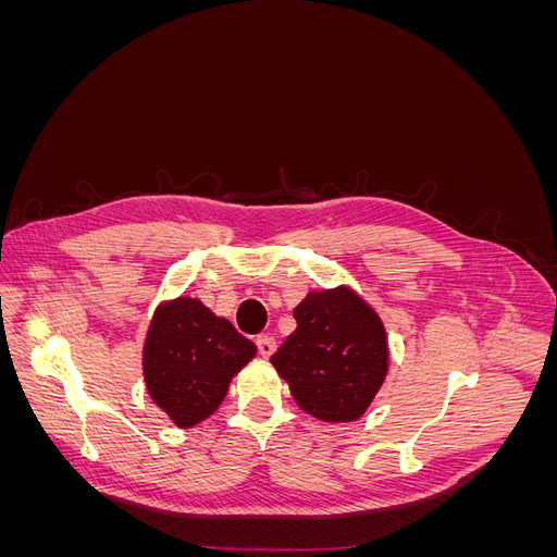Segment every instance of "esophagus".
Returning a JSON list of instances; mask_svg holds the SVG:
<instances>
[{"label": "esophagus", "mask_w": 557, "mask_h": 557, "mask_svg": "<svg viewBox=\"0 0 557 557\" xmlns=\"http://www.w3.org/2000/svg\"><path fill=\"white\" fill-rule=\"evenodd\" d=\"M258 352L262 358H272L274 350H276V342L272 339V336H258Z\"/></svg>", "instance_id": "34e87169"}]
</instances>
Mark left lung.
<instances>
[{
  "mask_svg": "<svg viewBox=\"0 0 557 557\" xmlns=\"http://www.w3.org/2000/svg\"><path fill=\"white\" fill-rule=\"evenodd\" d=\"M297 330L272 364L301 411L325 423H352L387 374V334L379 313L348 285L309 293L293 311Z\"/></svg>",
  "mask_w": 557,
  "mask_h": 557,
  "instance_id": "8db88e82",
  "label": "left lung"
}]
</instances>
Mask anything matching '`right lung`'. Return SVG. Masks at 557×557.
<instances>
[{"mask_svg":"<svg viewBox=\"0 0 557 557\" xmlns=\"http://www.w3.org/2000/svg\"><path fill=\"white\" fill-rule=\"evenodd\" d=\"M256 344L193 297L164 301L144 344L146 391L176 428H193L221 407Z\"/></svg>","mask_w":557,"mask_h":557,"instance_id":"1","label":"right lung"}]
</instances>
